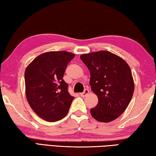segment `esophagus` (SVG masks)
Returning a JSON list of instances; mask_svg holds the SVG:
<instances>
[{
  "instance_id": "34e87169",
  "label": "esophagus",
  "mask_w": 156,
  "mask_h": 156,
  "mask_svg": "<svg viewBox=\"0 0 156 156\" xmlns=\"http://www.w3.org/2000/svg\"><path fill=\"white\" fill-rule=\"evenodd\" d=\"M89 90L88 89H84V92H83V93H80V95L81 96H86L87 95V94H89Z\"/></svg>"
}]
</instances>
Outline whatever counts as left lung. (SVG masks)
Segmentation results:
<instances>
[{
    "mask_svg": "<svg viewBox=\"0 0 156 156\" xmlns=\"http://www.w3.org/2000/svg\"><path fill=\"white\" fill-rule=\"evenodd\" d=\"M80 58L90 72L91 91L98 98L91 115L99 122H112L125 112L133 96L131 69L123 58L108 51L84 54Z\"/></svg>",
    "mask_w": 156,
    "mask_h": 156,
    "instance_id": "1",
    "label": "left lung"
}]
</instances>
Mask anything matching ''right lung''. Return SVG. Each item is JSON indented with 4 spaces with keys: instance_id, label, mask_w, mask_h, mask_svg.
Returning a JSON list of instances; mask_svg holds the SVG:
<instances>
[{
    "instance_id": "right-lung-1",
    "label": "right lung",
    "mask_w": 156,
    "mask_h": 156,
    "mask_svg": "<svg viewBox=\"0 0 156 156\" xmlns=\"http://www.w3.org/2000/svg\"><path fill=\"white\" fill-rule=\"evenodd\" d=\"M75 56L65 51H48L37 56L25 72V95L31 109L48 122L67 115L74 97L63 80L67 64Z\"/></svg>"
}]
</instances>
